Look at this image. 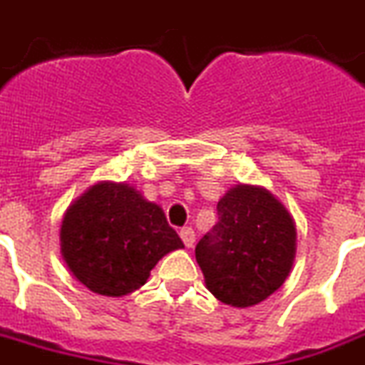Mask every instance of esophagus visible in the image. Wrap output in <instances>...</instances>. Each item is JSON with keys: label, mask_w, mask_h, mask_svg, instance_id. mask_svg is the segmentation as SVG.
<instances>
[{"label": "esophagus", "mask_w": 365, "mask_h": 365, "mask_svg": "<svg viewBox=\"0 0 365 365\" xmlns=\"http://www.w3.org/2000/svg\"><path fill=\"white\" fill-rule=\"evenodd\" d=\"M180 237H182L183 244H185L187 248H192V244H195V231H192V227H183L180 231Z\"/></svg>", "instance_id": "obj_1"}]
</instances>
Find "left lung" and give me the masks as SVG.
Listing matches in <instances>:
<instances>
[{
  "mask_svg": "<svg viewBox=\"0 0 365 365\" xmlns=\"http://www.w3.org/2000/svg\"><path fill=\"white\" fill-rule=\"evenodd\" d=\"M218 222L196 244L205 288L224 305H259L287 281L296 257V222L266 187L227 189Z\"/></svg>",
  "mask_w": 365,
  "mask_h": 365,
  "instance_id": "obj_1",
  "label": "left lung"
}]
</instances>
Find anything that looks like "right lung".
I'll list each match as a JSON object with an SVG mask.
<instances>
[{"instance_id":"1","label":"right lung","mask_w":365,"mask_h":365,"mask_svg":"<svg viewBox=\"0 0 365 365\" xmlns=\"http://www.w3.org/2000/svg\"><path fill=\"white\" fill-rule=\"evenodd\" d=\"M182 248L161 205L126 182L88 187L60 226V253L73 277L108 297L141 288L161 257Z\"/></svg>"}]
</instances>
